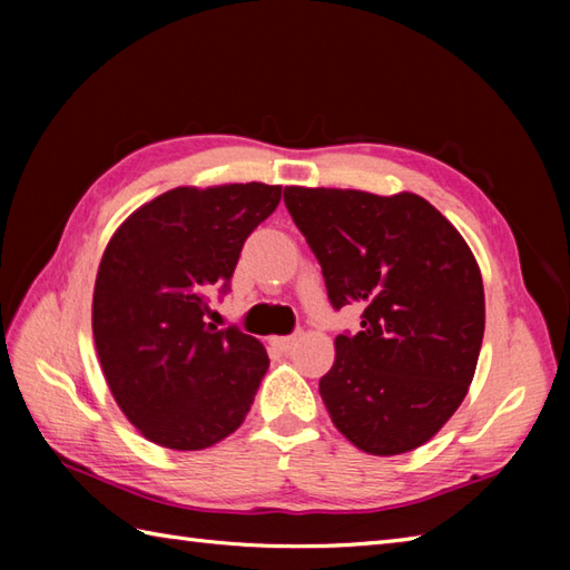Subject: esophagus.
I'll list each match as a JSON object with an SVG mask.
<instances>
[{"label":"esophagus","instance_id":"obj_1","mask_svg":"<svg viewBox=\"0 0 570 570\" xmlns=\"http://www.w3.org/2000/svg\"><path fill=\"white\" fill-rule=\"evenodd\" d=\"M269 345L276 347L278 353H292L294 345H296V337H292V335H272Z\"/></svg>","mask_w":570,"mask_h":570}]
</instances>
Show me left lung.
I'll return each instance as SVG.
<instances>
[{
  "label": "left lung",
  "instance_id": "obj_1",
  "mask_svg": "<svg viewBox=\"0 0 570 570\" xmlns=\"http://www.w3.org/2000/svg\"><path fill=\"white\" fill-rule=\"evenodd\" d=\"M335 311L357 306L360 333L335 337L323 404L370 455L431 441L463 404L485 333L480 266L463 235L416 193L284 188Z\"/></svg>",
  "mask_w": 570,
  "mask_h": 570
}]
</instances>
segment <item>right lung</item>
<instances>
[{
	"mask_svg": "<svg viewBox=\"0 0 570 570\" xmlns=\"http://www.w3.org/2000/svg\"><path fill=\"white\" fill-rule=\"evenodd\" d=\"M282 186H180L144 203L107 242L92 335L122 414L156 445L203 451L235 433L269 370L264 345L203 321Z\"/></svg>",
	"mask_w": 570,
	"mask_h": 570,
	"instance_id": "add662e5",
	"label": "right lung"
}]
</instances>
